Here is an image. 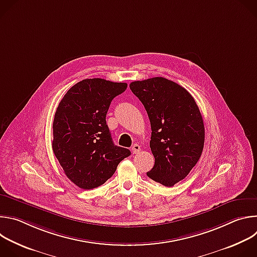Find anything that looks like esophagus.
<instances>
[{
    "label": "esophagus",
    "instance_id": "obj_1",
    "mask_svg": "<svg viewBox=\"0 0 257 257\" xmlns=\"http://www.w3.org/2000/svg\"><path fill=\"white\" fill-rule=\"evenodd\" d=\"M131 151H132V153H133L134 155H136V154H139V153H140V151H141L140 145H138V144H134V145L132 146Z\"/></svg>",
    "mask_w": 257,
    "mask_h": 257
}]
</instances>
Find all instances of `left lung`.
Returning <instances> with one entry per match:
<instances>
[{"instance_id": "8db88e82", "label": "left lung", "mask_w": 257, "mask_h": 257, "mask_svg": "<svg viewBox=\"0 0 257 257\" xmlns=\"http://www.w3.org/2000/svg\"><path fill=\"white\" fill-rule=\"evenodd\" d=\"M129 86L144 105L152 126L155 166L146 175L172 187L189 174L203 151L204 125L198 105L184 87L164 77Z\"/></svg>"}]
</instances>
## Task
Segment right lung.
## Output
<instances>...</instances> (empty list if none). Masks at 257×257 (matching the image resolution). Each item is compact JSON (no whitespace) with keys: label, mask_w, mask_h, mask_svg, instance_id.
Masks as SVG:
<instances>
[{"label":"right lung","mask_w":257,"mask_h":257,"mask_svg":"<svg viewBox=\"0 0 257 257\" xmlns=\"http://www.w3.org/2000/svg\"><path fill=\"white\" fill-rule=\"evenodd\" d=\"M127 83L84 79L61 99L53 122V152L66 176L81 189H93L111 178L130 151L114 144L105 116Z\"/></svg>","instance_id":"right-lung-1"}]
</instances>
